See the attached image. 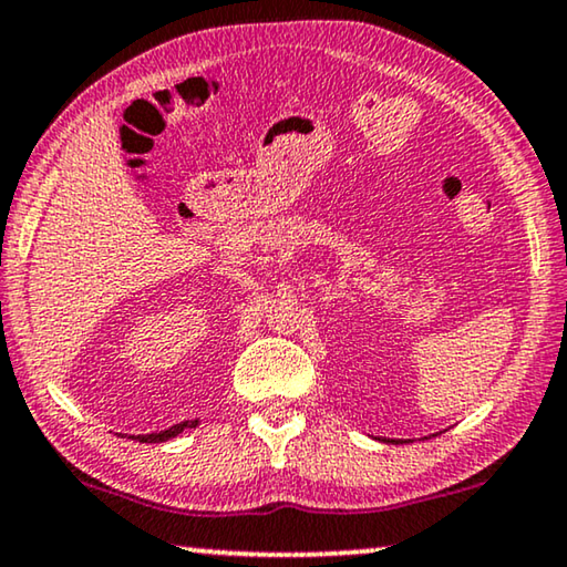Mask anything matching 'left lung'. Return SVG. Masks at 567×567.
I'll list each match as a JSON object with an SVG mask.
<instances>
[{"label":"left lung","mask_w":567,"mask_h":567,"mask_svg":"<svg viewBox=\"0 0 567 567\" xmlns=\"http://www.w3.org/2000/svg\"><path fill=\"white\" fill-rule=\"evenodd\" d=\"M385 442H399V440H385Z\"/></svg>","instance_id":"obj_1"}]
</instances>
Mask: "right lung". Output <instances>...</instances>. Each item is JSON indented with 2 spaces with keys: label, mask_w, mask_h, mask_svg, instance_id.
Listing matches in <instances>:
<instances>
[{
  "label": "right lung",
  "mask_w": 567,
  "mask_h": 567,
  "mask_svg": "<svg viewBox=\"0 0 567 567\" xmlns=\"http://www.w3.org/2000/svg\"><path fill=\"white\" fill-rule=\"evenodd\" d=\"M186 426H196V420L194 422H182V424H174L171 430H163V432H155V434H137V442H166L171 437H176V434H182Z\"/></svg>",
  "instance_id": "add662e5"
}]
</instances>
